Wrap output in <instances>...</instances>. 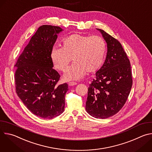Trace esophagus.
I'll use <instances>...</instances> for the list:
<instances>
[{"mask_svg": "<svg viewBox=\"0 0 152 152\" xmlns=\"http://www.w3.org/2000/svg\"><path fill=\"white\" fill-rule=\"evenodd\" d=\"M77 84V83L76 82H70L69 83V85H70V86H73V85H76Z\"/></svg>", "mask_w": 152, "mask_h": 152, "instance_id": "obj_1", "label": "esophagus"}]
</instances>
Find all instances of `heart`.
Here are the masks:
<instances>
[{
    "label": "heart",
    "instance_id": "obj_1",
    "mask_svg": "<svg viewBox=\"0 0 152 152\" xmlns=\"http://www.w3.org/2000/svg\"><path fill=\"white\" fill-rule=\"evenodd\" d=\"M106 50V42L102 37L75 34L63 39L62 48L52 50L51 58L55 67L63 72L67 70L73 58L75 62L64 79L77 80L86 72L94 73L102 67Z\"/></svg>",
    "mask_w": 152,
    "mask_h": 152
}]
</instances>
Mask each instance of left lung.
I'll list each match as a JSON object with an SVG mask.
<instances>
[{"label": "left lung", "instance_id": "left-lung-1", "mask_svg": "<svg viewBox=\"0 0 152 152\" xmlns=\"http://www.w3.org/2000/svg\"><path fill=\"white\" fill-rule=\"evenodd\" d=\"M97 30L107 42V52L103 66L90 84L85 109L92 117L104 119L116 114L124 105L132 77L131 63L121 43L103 30Z\"/></svg>", "mask_w": 152, "mask_h": 152}]
</instances>
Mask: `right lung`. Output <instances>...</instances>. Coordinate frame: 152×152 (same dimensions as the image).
Returning <instances> with one entry per match:
<instances>
[{"mask_svg": "<svg viewBox=\"0 0 152 152\" xmlns=\"http://www.w3.org/2000/svg\"><path fill=\"white\" fill-rule=\"evenodd\" d=\"M62 29L42 25L31 38L15 65L16 93L34 115L50 119L64 111L68 84L58 85L60 75L53 69L51 53Z\"/></svg>", "mask_w": 152, "mask_h": 152, "instance_id": "1", "label": "right lung"}]
</instances>
